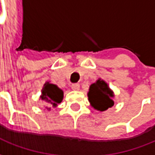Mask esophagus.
I'll return each mask as SVG.
<instances>
[{
	"label": "esophagus",
	"instance_id": "1",
	"mask_svg": "<svg viewBox=\"0 0 155 155\" xmlns=\"http://www.w3.org/2000/svg\"><path fill=\"white\" fill-rule=\"evenodd\" d=\"M71 88L73 91H78L80 89V84H79V83H74V84H71Z\"/></svg>",
	"mask_w": 155,
	"mask_h": 155
}]
</instances>
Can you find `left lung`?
Segmentation results:
<instances>
[{"mask_svg": "<svg viewBox=\"0 0 155 155\" xmlns=\"http://www.w3.org/2000/svg\"><path fill=\"white\" fill-rule=\"evenodd\" d=\"M114 96L108 84L101 79L92 84L88 93L89 101L91 105L97 110L104 111L114 105L111 98Z\"/></svg>", "mask_w": 155, "mask_h": 155, "instance_id": "1", "label": "left lung"}]
</instances>
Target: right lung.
<instances>
[{
  "mask_svg": "<svg viewBox=\"0 0 155 155\" xmlns=\"http://www.w3.org/2000/svg\"><path fill=\"white\" fill-rule=\"evenodd\" d=\"M41 100L47 106V110H51V106L56 107L58 104H60L63 100V91L60 88H58L55 84H50L46 82L44 84V88L42 90ZM50 108H49L48 107Z\"/></svg>",
  "mask_w": 155,
  "mask_h": 155,
  "instance_id": "add662e5",
  "label": "right lung"
}]
</instances>
